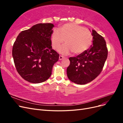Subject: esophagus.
Instances as JSON below:
<instances>
[{
	"instance_id": "34e87169",
	"label": "esophagus",
	"mask_w": 123,
	"mask_h": 123,
	"mask_svg": "<svg viewBox=\"0 0 123 123\" xmlns=\"http://www.w3.org/2000/svg\"><path fill=\"white\" fill-rule=\"evenodd\" d=\"M64 58H65L64 56H62V55H60L59 57V60H62V59H64Z\"/></svg>"
}]
</instances>
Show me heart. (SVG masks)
<instances>
[{
  "label": "heart",
  "mask_w": 123,
  "mask_h": 123,
  "mask_svg": "<svg viewBox=\"0 0 123 123\" xmlns=\"http://www.w3.org/2000/svg\"><path fill=\"white\" fill-rule=\"evenodd\" d=\"M59 31L54 29L51 35L52 47L57 49L64 42L66 44L59 49L62 54L71 52L80 54L88 50L92 44L93 36L90 30L74 23L64 25Z\"/></svg>",
  "instance_id": "obj_1"
}]
</instances>
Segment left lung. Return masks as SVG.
Listing matches in <instances>:
<instances>
[{"instance_id":"obj_1","label":"left lung","mask_w":123,"mask_h":123,"mask_svg":"<svg viewBox=\"0 0 123 123\" xmlns=\"http://www.w3.org/2000/svg\"><path fill=\"white\" fill-rule=\"evenodd\" d=\"M93 46L76 57L69 59L67 69L68 79L79 85L86 84L94 80L102 72L108 56L106 41L95 30H92Z\"/></svg>"}]
</instances>
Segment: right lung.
Segmentation results:
<instances>
[{"label":"right lung","mask_w":123,"mask_h":123,"mask_svg":"<svg viewBox=\"0 0 123 123\" xmlns=\"http://www.w3.org/2000/svg\"><path fill=\"white\" fill-rule=\"evenodd\" d=\"M54 25L38 24L21 31L13 46L12 56L17 71L31 83H40L50 77L59 54L52 48L51 37Z\"/></svg>","instance_id":"1"}]
</instances>
